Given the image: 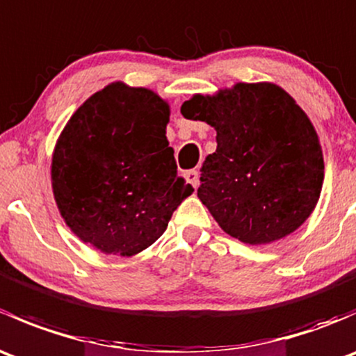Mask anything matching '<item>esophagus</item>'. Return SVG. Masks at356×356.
<instances>
[{
    "label": "esophagus",
    "instance_id": "obj_1",
    "mask_svg": "<svg viewBox=\"0 0 356 356\" xmlns=\"http://www.w3.org/2000/svg\"><path fill=\"white\" fill-rule=\"evenodd\" d=\"M184 177H186V181H188L189 184L193 186V188H196V186H198L200 175H198V172H196V170H186Z\"/></svg>",
    "mask_w": 356,
    "mask_h": 356
}]
</instances>
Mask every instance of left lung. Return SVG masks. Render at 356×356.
I'll return each instance as SVG.
<instances>
[{"label":"left lung","instance_id":"1","mask_svg":"<svg viewBox=\"0 0 356 356\" xmlns=\"http://www.w3.org/2000/svg\"><path fill=\"white\" fill-rule=\"evenodd\" d=\"M181 113L217 131L198 198L222 231L246 245H268L303 225L321 198L324 156L314 124L284 89L238 82L195 95Z\"/></svg>","mask_w":356,"mask_h":356}]
</instances>
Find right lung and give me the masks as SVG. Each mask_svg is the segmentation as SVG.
<instances>
[{
  "label": "right lung",
  "instance_id": "add662e5",
  "mask_svg": "<svg viewBox=\"0 0 356 356\" xmlns=\"http://www.w3.org/2000/svg\"><path fill=\"white\" fill-rule=\"evenodd\" d=\"M170 106L155 91L111 82L63 127L51 188L70 231L105 254L141 253L195 189L167 141Z\"/></svg>",
  "mask_w": 356,
  "mask_h": 356
}]
</instances>
